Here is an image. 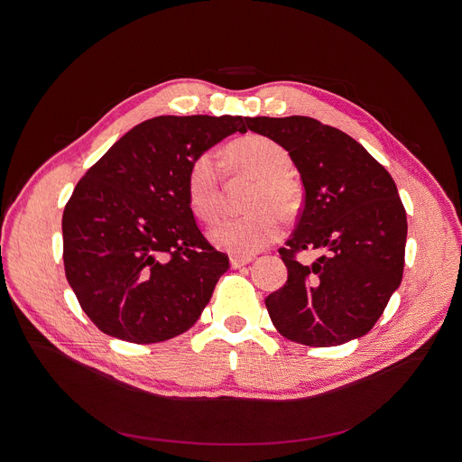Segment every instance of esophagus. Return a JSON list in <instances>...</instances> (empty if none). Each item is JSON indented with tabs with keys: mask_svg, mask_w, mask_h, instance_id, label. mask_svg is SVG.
Masks as SVG:
<instances>
[{
	"mask_svg": "<svg viewBox=\"0 0 462 462\" xmlns=\"http://www.w3.org/2000/svg\"><path fill=\"white\" fill-rule=\"evenodd\" d=\"M249 262H253V256H232L230 258L232 268H244V265H247Z\"/></svg>",
	"mask_w": 462,
	"mask_h": 462,
	"instance_id": "1",
	"label": "esophagus"
}]
</instances>
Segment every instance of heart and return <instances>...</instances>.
<instances>
[{"mask_svg": "<svg viewBox=\"0 0 462 462\" xmlns=\"http://www.w3.org/2000/svg\"><path fill=\"white\" fill-rule=\"evenodd\" d=\"M228 172L234 178H251L249 208L241 217H226L209 230L213 244L234 256H253L265 249L282 234V217H292L301 204V189L290 178L292 157L273 142L260 134H249L232 142L226 150ZM223 181L211 153L192 159L187 172V200L200 221L209 223L221 208Z\"/></svg>", "mask_w": 462, "mask_h": 462, "instance_id": "obj_1", "label": "heart"}]
</instances>
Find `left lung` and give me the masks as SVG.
Instances as JSON below:
<instances>
[{
	"label": "left lung",
	"instance_id": "left-lung-1",
	"mask_svg": "<svg viewBox=\"0 0 462 462\" xmlns=\"http://www.w3.org/2000/svg\"><path fill=\"white\" fill-rule=\"evenodd\" d=\"M290 153L305 187L279 254L282 288L265 298L275 329L307 346L345 345L373 329L404 270L406 211L390 172L346 133L307 116L245 117ZM327 254L305 266L303 250Z\"/></svg>",
	"mask_w": 462,
	"mask_h": 462
}]
</instances>
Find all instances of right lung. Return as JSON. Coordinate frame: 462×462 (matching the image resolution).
Masks as SVG:
<instances>
[{"mask_svg":"<svg viewBox=\"0 0 462 462\" xmlns=\"http://www.w3.org/2000/svg\"><path fill=\"white\" fill-rule=\"evenodd\" d=\"M245 117L159 116L121 136L65 204V277L88 319L134 345L162 343L199 320L228 268L187 200L192 159Z\"/></svg>","mask_w":462,"mask_h":462,"instance_id":"right-lung-1","label":"right lung"}]
</instances>
